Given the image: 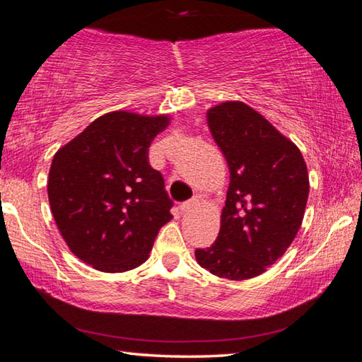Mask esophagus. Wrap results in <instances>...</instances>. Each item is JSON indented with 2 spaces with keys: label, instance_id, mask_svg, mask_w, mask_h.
<instances>
[{
  "label": "esophagus",
  "instance_id": "1",
  "mask_svg": "<svg viewBox=\"0 0 362 362\" xmlns=\"http://www.w3.org/2000/svg\"><path fill=\"white\" fill-rule=\"evenodd\" d=\"M196 203H198V199H196V198L188 199V201H183V203L179 206V209H180L182 212H187V211L192 209V207H193Z\"/></svg>",
  "mask_w": 362,
  "mask_h": 362
}]
</instances>
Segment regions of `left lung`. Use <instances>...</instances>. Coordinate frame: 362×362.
I'll return each instance as SVG.
<instances>
[{"label": "left lung", "instance_id": "obj_1", "mask_svg": "<svg viewBox=\"0 0 362 362\" xmlns=\"http://www.w3.org/2000/svg\"><path fill=\"white\" fill-rule=\"evenodd\" d=\"M230 169L222 225L211 247L196 249L203 268L233 281L259 276L283 255L302 225L310 182L300 150L243 102L207 112Z\"/></svg>", "mask_w": 362, "mask_h": 362}]
</instances>
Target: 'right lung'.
Segmentation results:
<instances>
[{"label":"right lung","instance_id":"1","mask_svg":"<svg viewBox=\"0 0 362 362\" xmlns=\"http://www.w3.org/2000/svg\"><path fill=\"white\" fill-rule=\"evenodd\" d=\"M168 116L112 112L54 155L47 196L60 235L79 260L121 273L148 259L173 199L148 163Z\"/></svg>","mask_w":362,"mask_h":362}]
</instances>
